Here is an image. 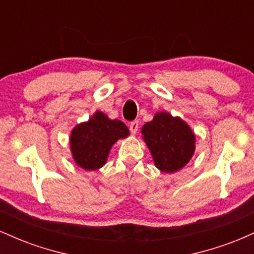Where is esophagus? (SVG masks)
Instances as JSON below:
<instances>
[{"label": "esophagus", "instance_id": "1", "mask_svg": "<svg viewBox=\"0 0 254 254\" xmlns=\"http://www.w3.org/2000/svg\"><path fill=\"white\" fill-rule=\"evenodd\" d=\"M138 127H139L138 121H133V122H131L130 125H129L131 133H133V135H135V133L137 132V131H138Z\"/></svg>", "mask_w": 254, "mask_h": 254}]
</instances>
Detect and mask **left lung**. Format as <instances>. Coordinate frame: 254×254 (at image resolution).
<instances>
[{
    "label": "left lung",
    "instance_id": "obj_1",
    "mask_svg": "<svg viewBox=\"0 0 254 254\" xmlns=\"http://www.w3.org/2000/svg\"><path fill=\"white\" fill-rule=\"evenodd\" d=\"M142 135L160 171L173 173L188 164L194 153L193 131L183 119L159 112L142 127Z\"/></svg>",
    "mask_w": 254,
    "mask_h": 254
}]
</instances>
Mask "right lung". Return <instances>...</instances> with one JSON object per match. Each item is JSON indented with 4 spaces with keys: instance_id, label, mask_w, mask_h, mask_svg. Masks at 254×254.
<instances>
[{
    "instance_id": "obj_1",
    "label": "right lung",
    "mask_w": 254,
    "mask_h": 254,
    "mask_svg": "<svg viewBox=\"0 0 254 254\" xmlns=\"http://www.w3.org/2000/svg\"><path fill=\"white\" fill-rule=\"evenodd\" d=\"M129 136L123 122L110 119L100 111L88 122L76 125L70 135V149L75 162L86 171L99 170L106 164L112 145Z\"/></svg>"
}]
</instances>
